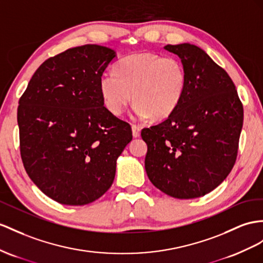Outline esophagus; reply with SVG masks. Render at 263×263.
I'll return each instance as SVG.
<instances>
[{"instance_id": "esophagus-1", "label": "esophagus", "mask_w": 263, "mask_h": 263, "mask_svg": "<svg viewBox=\"0 0 263 263\" xmlns=\"http://www.w3.org/2000/svg\"><path fill=\"white\" fill-rule=\"evenodd\" d=\"M140 131H141V129H140L139 125H136V124L132 125V134H133L134 138H139L141 136Z\"/></svg>"}]
</instances>
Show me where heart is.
Returning a JSON list of instances; mask_svg holds the SVG:
<instances>
[{
	"label": "heart",
	"mask_w": 263,
	"mask_h": 263,
	"mask_svg": "<svg viewBox=\"0 0 263 263\" xmlns=\"http://www.w3.org/2000/svg\"><path fill=\"white\" fill-rule=\"evenodd\" d=\"M185 85L186 72L178 58L151 52L123 58L114 72H104L99 80L103 103L114 116H120L132 98L136 116L154 120L177 109Z\"/></svg>",
	"instance_id": "obj_1"
}]
</instances>
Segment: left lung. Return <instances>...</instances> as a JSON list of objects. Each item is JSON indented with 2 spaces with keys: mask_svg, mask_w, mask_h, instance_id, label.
<instances>
[{
  "mask_svg": "<svg viewBox=\"0 0 263 263\" xmlns=\"http://www.w3.org/2000/svg\"><path fill=\"white\" fill-rule=\"evenodd\" d=\"M186 72L178 107L163 122L141 131L145 171L154 186L177 199L214 190L238 156L243 106L229 74L198 46L167 44Z\"/></svg>",
  "mask_w": 263,
  "mask_h": 263,
  "instance_id": "8db88e82",
  "label": "left lung"
}]
</instances>
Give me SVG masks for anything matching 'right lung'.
<instances>
[{
	"label": "right lung",
	"instance_id": "right-lung-1",
	"mask_svg": "<svg viewBox=\"0 0 263 263\" xmlns=\"http://www.w3.org/2000/svg\"><path fill=\"white\" fill-rule=\"evenodd\" d=\"M113 50L86 44L44 61L20 98V152L26 173L49 198L84 205L110 189L131 125L106 109L99 80Z\"/></svg>",
	"mask_w": 263,
	"mask_h": 263
}]
</instances>
